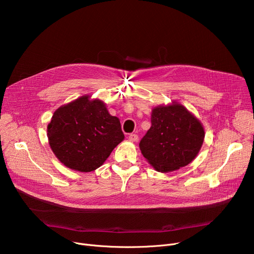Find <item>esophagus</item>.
Listing matches in <instances>:
<instances>
[{"instance_id": "1", "label": "esophagus", "mask_w": 254, "mask_h": 254, "mask_svg": "<svg viewBox=\"0 0 254 254\" xmlns=\"http://www.w3.org/2000/svg\"><path fill=\"white\" fill-rule=\"evenodd\" d=\"M128 140L131 141V142H136L138 140V135H136V134H129Z\"/></svg>"}]
</instances>
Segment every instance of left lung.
<instances>
[{"mask_svg": "<svg viewBox=\"0 0 254 254\" xmlns=\"http://www.w3.org/2000/svg\"><path fill=\"white\" fill-rule=\"evenodd\" d=\"M204 137L201 123L175 103L152 110L151 127L139 146L149 164L166 173L188 166L201 149Z\"/></svg>", "mask_w": 254, "mask_h": 254, "instance_id": "1", "label": "left lung"}]
</instances>
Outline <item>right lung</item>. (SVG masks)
Wrapping results in <instances>:
<instances>
[{"label":"right lung","instance_id":"add662e5","mask_svg":"<svg viewBox=\"0 0 254 254\" xmlns=\"http://www.w3.org/2000/svg\"><path fill=\"white\" fill-rule=\"evenodd\" d=\"M47 136L60 161L80 172L101 167L125 138L119 119L109 114L103 102L86 96L53 113Z\"/></svg>","mask_w":254,"mask_h":254}]
</instances>
